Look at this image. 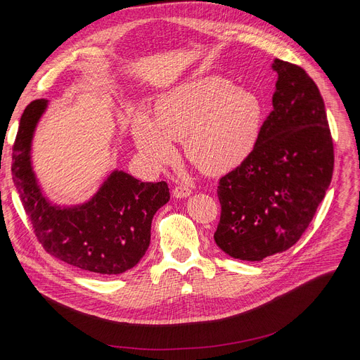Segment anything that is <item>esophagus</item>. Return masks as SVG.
Listing matches in <instances>:
<instances>
[{"label": "esophagus", "mask_w": 360, "mask_h": 360, "mask_svg": "<svg viewBox=\"0 0 360 360\" xmlns=\"http://www.w3.org/2000/svg\"><path fill=\"white\" fill-rule=\"evenodd\" d=\"M172 195H174L175 198H185V197H188V195H191V190H190V188H188V186H185V185H176V186L174 188Z\"/></svg>", "instance_id": "esophagus-1"}]
</instances>
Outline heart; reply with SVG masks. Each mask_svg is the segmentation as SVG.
Masks as SVG:
<instances>
[{
	"label": "heart",
	"instance_id": "obj_1",
	"mask_svg": "<svg viewBox=\"0 0 360 360\" xmlns=\"http://www.w3.org/2000/svg\"><path fill=\"white\" fill-rule=\"evenodd\" d=\"M156 122L139 112L132 136L147 163L174 158L172 140L184 139V155L204 174L219 175L247 160L258 144L264 105L254 91L223 77L184 83L156 103Z\"/></svg>",
	"mask_w": 360,
	"mask_h": 360
}]
</instances>
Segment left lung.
Instances as JSON below:
<instances>
[{
  "mask_svg": "<svg viewBox=\"0 0 360 360\" xmlns=\"http://www.w3.org/2000/svg\"><path fill=\"white\" fill-rule=\"evenodd\" d=\"M273 110L247 160L219 179L214 240L228 255L261 261L299 240L324 200L334 147L323 96L299 65L274 60Z\"/></svg>",
  "mask_w": 360,
  "mask_h": 360,
  "instance_id": "obj_1",
  "label": "left lung"
}]
</instances>
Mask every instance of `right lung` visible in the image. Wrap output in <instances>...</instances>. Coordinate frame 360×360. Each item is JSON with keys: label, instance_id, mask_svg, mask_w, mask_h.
<instances>
[{"label": "right lung", "instance_id": "1", "mask_svg": "<svg viewBox=\"0 0 360 360\" xmlns=\"http://www.w3.org/2000/svg\"><path fill=\"white\" fill-rule=\"evenodd\" d=\"M46 99L30 102L13 146V181L34 235L48 254L96 274H121L146 254L151 220L169 198L162 182H141L115 170L90 201L75 207L52 205L36 182L30 146Z\"/></svg>", "mask_w": 360, "mask_h": 360}]
</instances>
